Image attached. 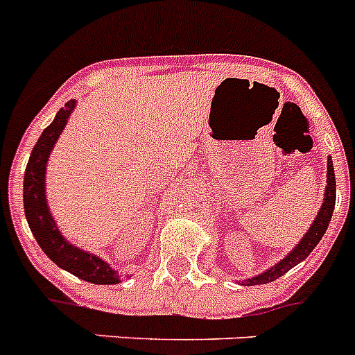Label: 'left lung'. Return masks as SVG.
Instances as JSON below:
<instances>
[{
  "label": "left lung",
  "mask_w": 355,
  "mask_h": 355,
  "mask_svg": "<svg viewBox=\"0 0 355 355\" xmlns=\"http://www.w3.org/2000/svg\"><path fill=\"white\" fill-rule=\"evenodd\" d=\"M334 205H336V175H334V165H332V157H329V159H327L325 196H323L322 208H320V211H318L314 223L311 224V228L305 232L302 241L296 244V248L291 251L289 255L284 257L278 264L269 268L268 271L260 272V275H257V277L244 280V284H246V286H260V284H268V282L277 280V278H280L282 275H286L289 269L295 268L296 264H300L302 260L307 259L309 253L318 246V242L322 241V237L325 235L330 219H332Z\"/></svg>",
  "instance_id": "8db88e82"
}]
</instances>
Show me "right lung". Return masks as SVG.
Returning a JSON list of instances; mask_svg holds the SVG:
<instances>
[{
    "label": "right lung",
    "instance_id": "right-lung-1",
    "mask_svg": "<svg viewBox=\"0 0 355 355\" xmlns=\"http://www.w3.org/2000/svg\"><path fill=\"white\" fill-rule=\"evenodd\" d=\"M75 109V100H69L64 107L59 109L53 122L42 131L37 144L30 154L28 165L25 172L23 183V205L28 226L33 237L41 246V250L53 260L59 268L78 277L80 280L98 284V286H111L120 282V275L100 257L87 253L80 248L69 244L62 233L57 228L46 202V163L50 157L51 148L55 147L60 132L64 131L68 118Z\"/></svg>",
    "mask_w": 355,
    "mask_h": 355
}]
</instances>
